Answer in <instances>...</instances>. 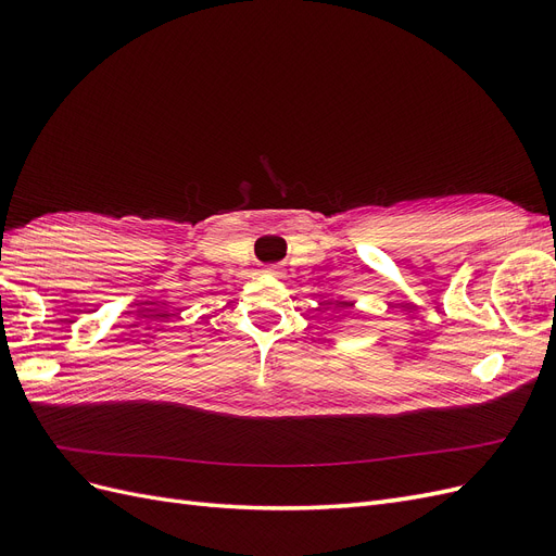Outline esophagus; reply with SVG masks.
Listing matches in <instances>:
<instances>
[{"label":"esophagus","mask_w":556,"mask_h":556,"mask_svg":"<svg viewBox=\"0 0 556 556\" xmlns=\"http://www.w3.org/2000/svg\"><path fill=\"white\" fill-rule=\"evenodd\" d=\"M264 274H266V276H271V278H278V276H282V268H280L278 264H274V266H266V268H264Z\"/></svg>","instance_id":"1"}]
</instances>
